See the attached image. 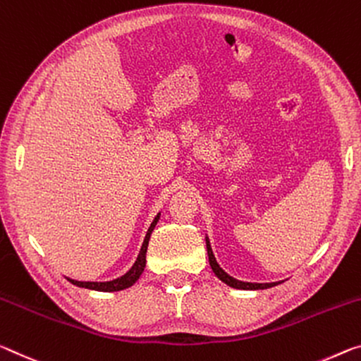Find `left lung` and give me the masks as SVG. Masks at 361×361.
<instances>
[{
	"label": "left lung",
	"instance_id": "1",
	"mask_svg": "<svg viewBox=\"0 0 361 361\" xmlns=\"http://www.w3.org/2000/svg\"><path fill=\"white\" fill-rule=\"evenodd\" d=\"M205 244H207V255H209V263H210L212 271L215 273V276L219 278L221 283L230 286V288L243 289V290H259V289L273 288V286H278V284L283 283V281H276V283H247V281H241V279L233 278L225 270H223V268L219 265V262H216L215 255H214V250H212L209 236H205Z\"/></svg>",
	"mask_w": 361,
	"mask_h": 361
}]
</instances>
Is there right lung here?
Returning a JSON list of instances; mask_svg holds the SVG:
<instances>
[{
  "instance_id": "1",
  "label": "right lung",
  "mask_w": 361,
  "mask_h": 361,
  "mask_svg": "<svg viewBox=\"0 0 361 361\" xmlns=\"http://www.w3.org/2000/svg\"><path fill=\"white\" fill-rule=\"evenodd\" d=\"M159 219H160V212L156 215V219L152 220L149 230H147V233H146L145 241H142V245H141V249H140V254H138V257H136L133 267H131L127 273L122 274V276L116 278V279H111V281H77V279H72V278H67L66 276L67 281H71L73 286H78V288L91 289V290H99V293H116V290H123V289L130 288V286H133L140 279L142 271H145L147 245H149L151 234L154 231V228H156Z\"/></svg>"
}]
</instances>
